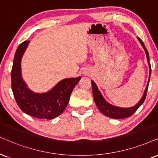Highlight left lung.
<instances>
[{"label": "left lung", "instance_id": "1", "mask_svg": "<svg viewBox=\"0 0 158 158\" xmlns=\"http://www.w3.org/2000/svg\"><path fill=\"white\" fill-rule=\"evenodd\" d=\"M138 39L139 40L141 46H142L143 49H144L146 55H147V61H148L149 66V78L148 80V83H147V87H146L144 93H143V96L136 105H135L134 106L129 107V108H121V107H117V106H114L111 105L110 103H108L107 101L103 98V95H101V93H100L97 85H95V83L93 81H92V89H93V95L94 101H95V104H96L98 109L103 114L106 116L108 117H110V118L123 119V118H127V117H128L130 116L133 114L135 112V111H136L137 109L141 106V105L143 103V101H144V100L146 98V96H147V89H148L149 79H150V75H151V65H150V63H149L148 51L147 50L144 44H143V42L141 41L140 38H138Z\"/></svg>", "mask_w": 158, "mask_h": 158}]
</instances>
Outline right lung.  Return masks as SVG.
Masks as SVG:
<instances>
[{
  "label": "right lung",
  "instance_id": "add662e5",
  "mask_svg": "<svg viewBox=\"0 0 158 158\" xmlns=\"http://www.w3.org/2000/svg\"><path fill=\"white\" fill-rule=\"evenodd\" d=\"M29 42L25 41L20 44L15 52L11 72L14 96L21 110L27 114L39 119H54L65 110L71 94L81 77L63 79L47 93L31 91L21 74V60Z\"/></svg>",
  "mask_w": 158,
  "mask_h": 158
}]
</instances>
